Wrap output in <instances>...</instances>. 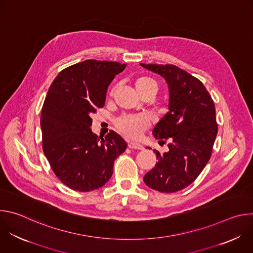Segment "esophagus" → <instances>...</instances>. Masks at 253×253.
<instances>
[{
  "mask_svg": "<svg viewBox=\"0 0 253 253\" xmlns=\"http://www.w3.org/2000/svg\"><path fill=\"white\" fill-rule=\"evenodd\" d=\"M128 147L130 149H137V150H142L143 149V146L141 145V144H139L137 142H129L128 143Z\"/></svg>",
  "mask_w": 253,
  "mask_h": 253,
  "instance_id": "obj_1",
  "label": "esophagus"
}]
</instances>
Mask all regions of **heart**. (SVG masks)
<instances>
[{
	"label": "heart",
	"mask_w": 253,
	"mask_h": 253,
	"mask_svg": "<svg viewBox=\"0 0 253 253\" xmlns=\"http://www.w3.org/2000/svg\"><path fill=\"white\" fill-rule=\"evenodd\" d=\"M135 89L137 93L144 97L146 95L154 96L158 91V84L150 77L143 76L135 80ZM148 126L146 118L139 115H123L116 121V127L126 137L135 139Z\"/></svg>",
	"instance_id": "b5f03b06"
}]
</instances>
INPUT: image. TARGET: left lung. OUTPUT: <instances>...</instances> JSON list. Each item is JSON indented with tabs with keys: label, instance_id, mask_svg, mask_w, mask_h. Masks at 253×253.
Instances as JSON below:
<instances>
[{
	"label": "left lung",
	"instance_id": "8db88e82",
	"mask_svg": "<svg viewBox=\"0 0 253 253\" xmlns=\"http://www.w3.org/2000/svg\"><path fill=\"white\" fill-rule=\"evenodd\" d=\"M161 75L169 88V111L154 127L159 142L168 141L169 151L143 180L154 190L172 193L190 185L209 161L217 135L215 106L200 80L171 64H140Z\"/></svg>",
	"mask_w": 253,
	"mask_h": 253
}]
</instances>
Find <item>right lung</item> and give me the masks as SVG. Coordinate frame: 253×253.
I'll use <instances>...</instances> for the list:
<instances>
[{
    "mask_svg": "<svg viewBox=\"0 0 253 253\" xmlns=\"http://www.w3.org/2000/svg\"><path fill=\"white\" fill-rule=\"evenodd\" d=\"M126 68L118 62L86 60L65 68L51 84L41 112L43 151L60 181L88 192L109 181L114 161L127 148L110 131L93 134L91 115L105 105L106 92Z\"/></svg>",
    "mask_w": 253,
    "mask_h": 253,
    "instance_id": "obj_1",
    "label": "right lung"
}]
</instances>
